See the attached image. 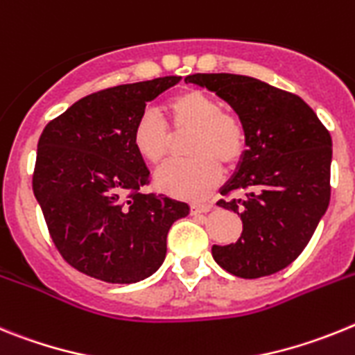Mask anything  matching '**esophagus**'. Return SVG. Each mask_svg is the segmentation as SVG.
Instances as JSON below:
<instances>
[{"instance_id": "obj_1", "label": "esophagus", "mask_w": 355, "mask_h": 355, "mask_svg": "<svg viewBox=\"0 0 355 355\" xmlns=\"http://www.w3.org/2000/svg\"><path fill=\"white\" fill-rule=\"evenodd\" d=\"M212 209V203H193L191 205V214H205Z\"/></svg>"}]
</instances>
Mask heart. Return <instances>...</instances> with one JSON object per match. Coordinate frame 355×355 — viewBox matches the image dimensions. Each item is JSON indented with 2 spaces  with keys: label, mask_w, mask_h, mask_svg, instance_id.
Wrapping results in <instances>:
<instances>
[{
  "label": "heart",
  "mask_w": 355,
  "mask_h": 355,
  "mask_svg": "<svg viewBox=\"0 0 355 355\" xmlns=\"http://www.w3.org/2000/svg\"><path fill=\"white\" fill-rule=\"evenodd\" d=\"M171 130H193L187 155L157 173V187L182 200H202L221 178V164L234 168L246 152V128L236 114L221 109L218 98L200 89H184L166 101ZM171 132L155 112H143L132 130V144L148 164L160 166L171 152Z\"/></svg>",
  "instance_id": "b5f03b06"
}]
</instances>
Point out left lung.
I'll return each mask as SVG.
<instances>
[{
  "mask_svg": "<svg viewBox=\"0 0 355 355\" xmlns=\"http://www.w3.org/2000/svg\"><path fill=\"white\" fill-rule=\"evenodd\" d=\"M186 82L214 91L237 112L246 146L218 205L241 216L234 245L212 246L223 270L241 279L277 273L302 254L331 200L332 139L306 101L252 76L196 73Z\"/></svg>",
  "mask_w": 355,
  "mask_h": 355,
  "instance_id": "8db88e82",
  "label": "left lung"
}]
</instances>
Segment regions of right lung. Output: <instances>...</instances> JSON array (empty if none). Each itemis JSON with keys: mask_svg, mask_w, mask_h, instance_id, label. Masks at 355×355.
<instances>
[{"mask_svg": "<svg viewBox=\"0 0 355 355\" xmlns=\"http://www.w3.org/2000/svg\"><path fill=\"white\" fill-rule=\"evenodd\" d=\"M180 76L116 85L87 94L48 123L39 137L33 195L69 266L110 284L159 270L169 227L189 205L141 193L150 171L132 144L146 103Z\"/></svg>", "mask_w": 355, "mask_h": 355, "instance_id": "add662e5", "label": "right lung"}]
</instances>
